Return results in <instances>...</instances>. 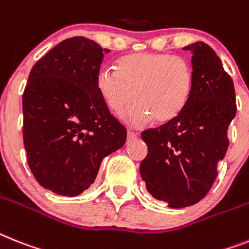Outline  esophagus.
Returning a JSON list of instances; mask_svg holds the SVG:
<instances>
[{
    "instance_id": "1",
    "label": "esophagus",
    "mask_w": 249,
    "mask_h": 249,
    "mask_svg": "<svg viewBox=\"0 0 249 249\" xmlns=\"http://www.w3.org/2000/svg\"><path fill=\"white\" fill-rule=\"evenodd\" d=\"M137 137V135L135 132H132V131H128L127 132V141H132V140H135Z\"/></svg>"
}]
</instances>
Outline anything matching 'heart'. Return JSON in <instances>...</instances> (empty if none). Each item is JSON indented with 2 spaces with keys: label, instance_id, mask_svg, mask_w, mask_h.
Returning a JSON list of instances; mask_svg holds the SVG:
<instances>
[{
  "label": "heart",
  "instance_id": "b5f03b06",
  "mask_svg": "<svg viewBox=\"0 0 249 249\" xmlns=\"http://www.w3.org/2000/svg\"><path fill=\"white\" fill-rule=\"evenodd\" d=\"M194 71L179 57L163 53H132L117 62V70L102 69L96 91L112 113L120 116L132 100L127 122L143 126L155 118L169 122L183 112L194 90Z\"/></svg>",
  "mask_w": 249,
  "mask_h": 249
}]
</instances>
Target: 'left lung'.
Here are the masks:
<instances>
[{
	"instance_id": "8db88e82",
	"label": "left lung",
	"mask_w": 249,
	"mask_h": 249,
	"mask_svg": "<svg viewBox=\"0 0 249 249\" xmlns=\"http://www.w3.org/2000/svg\"><path fill=\"white\" fill-rule=\"evenodd\" d=\"M183 49L192 53L190 102L177 118L141 133L147 145L141 178L149 194L172 209L192 206L210 191L237 113L233 80L215 51L203 42Z\"/></svg>"
}]
</instances>
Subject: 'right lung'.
<instances>
[{"mask_svg": "<svg viewBox=\"0 0 249 249\" xmlns=\"http://www.w3.org/2000/svg\"><path fill=\"white\" fill-rule=\"evenodd\" d=\"M107 52L84 36L66 39L33 66L24 90L29 166L40 186L61 196L88 190L102 160L126 142V128L96 91Z\"/></svg>", "mask_w": 249, "mask_h": 249, "instance_id": "obj_1", "label": "right lung"}]
</instances>
